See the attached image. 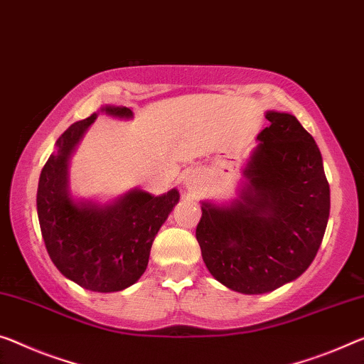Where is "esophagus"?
<instances>
[{"mask_svg":"<svg viewBox=\"0 0 364 364\" xmlns=\"http://www.w3.org/2000/svg\"><path fill=\"white\" fill-rule=\"evenodd\" d=\"M186 186L188 188V192H195V190H197V182H195V178H192V177L187 178Z\"/></svg>","mask_w":364,"mask_h":364,"instance_id":"esophagus-1","label":"esophagus"}]
</instances>
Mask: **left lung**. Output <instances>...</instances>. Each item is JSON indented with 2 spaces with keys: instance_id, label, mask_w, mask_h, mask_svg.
<instances>
[{
  "instance_id": "left-lung-1",
  "label": "left lung",
  "mask_w": 364,
  "mask_h": 364,
  "mask_svg": "<svg viewBox=\"0 0 364 364\" xmlns=\"http://www.w3.org/2000/svg\"><path fill=\"white\" fill-rule=\"evenodd\" d=\"M242 201L201 206L197 240L218 282L244 294L273 291L314 260L331 213L317 144L294 115L268 112Z\"/></svg>"
}]
</instances>
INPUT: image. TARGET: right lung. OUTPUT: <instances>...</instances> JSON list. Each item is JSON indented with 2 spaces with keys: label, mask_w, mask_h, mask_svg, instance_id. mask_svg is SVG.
I'll return each instance as SVG.
<instances>
[{
  "label": "right lung",
  "mask_w": 364,
  "mask_h": 364,
  "mask_svg": "<svg viewBox=\"0 0 364 364\" xmlns=\"http://www.w3.org/2000/svg\"><path fill=\"white\" fill-rule=\"evenodd\" d=\"M132 117L127 107H104ZM96 114L75 122L57 139L38 178L37 215L47 252L61 275L97 293L125 289L148 267L154 236L178 201L177 190L153 197L135 190L110 206L76 203L68 193L66 166Z\"/></svg>",
  "instance_id": "add662e5"
}]
</instances>
